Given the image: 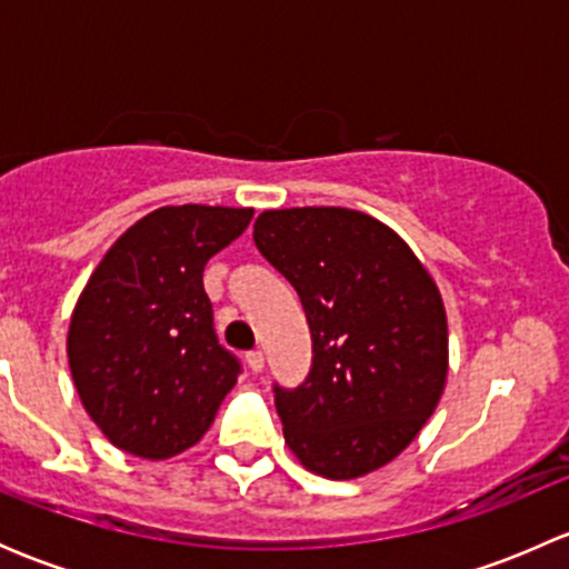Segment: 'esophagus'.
Masks as SVG:
<instances>
[{
  "label": "esophagus",
  "mask_w": 569,
  "mask_h": 569,
  "mask_svg": "<svg viewBox=\"0 0 569 569\" xmlns=\"http://www.w3.org/2000/svg\"><path fill=\"white\" fill-rule=\"evenodd\" d=\"M248 366L258 375V371L263 369V352H258V349H256V352H250L248 355Z\"/></svg>",
  "instance_id": "esophagus-1"
}]
</instances>
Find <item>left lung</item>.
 <instances>
[{"label": "left lung", "instance_id": "obj_1", "mask_svg": "<svg viewBox=\"0 0 569 569\" xmlns=\"http://www.w3.org/2000/svg\"><path fill=\"white\" fill-rule=\"evenodd\" d=\"M252 239L297 289L313 338L308 380L274 388L286 446L325 479L375 473L443 396L449 321L438 283L393 228L341 206L269 209Z\"/></svg>", "mask_w": 569, "mask_h": 569}]
</instances>
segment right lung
<instances>
[{"instance_id":"obj_1","label":"right lung","mask_w":569,"mask_h":569,"mask_svg":"<svg viewBox=\"0 0 569 569\" xmlns=\"http://www.w3.org/2000/svg\"><path fill=\"white\" fill-rule=\"evenodd\" d=\"M252 209L162 206L107 250L68 325L82 407L114 449L170 460L214 423L239 363L217 343L203 267L239 239Z\"/></svg>"}]
</instances>
